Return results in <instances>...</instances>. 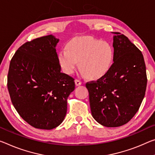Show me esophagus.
<instances>
[{"label": "esophagus", "instance_id": "obj_1", "mask_svg": "<svg viewBox=\"0 0 155 155\" xmlns=\"http://www.w3.org/2000/svg\"><path fill=\"white\" fill-rule=\"evenodd\" d=\"M75 84H76V85L78 86V85H81V81L78 80V79H76L75 80Z\"/></svg>", "mask_w": 155, "mask_h": 155}]
</instances>
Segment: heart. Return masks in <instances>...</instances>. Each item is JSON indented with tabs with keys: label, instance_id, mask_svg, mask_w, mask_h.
Segmentation results:
<instances>
[{
	"label": "heart",
	"instance_id": "b5f03b06",
	"mask_svg": "<svg viewBox=\"0 0 155 155\" xmlns=\"http://www.w3.org/2000/svg\"><path fill=\"white\" fill-rule=\"evenodd\" d=\"M61 49L58 61L62 70L67 74H72L78 61L81 72L90 78H99L109 72L114 60V50L107 41L92 36H79L68 43Z\"/></svg>",
	"mask_w": 155,
	"mask_h": 155
}]
</instances>
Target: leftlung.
<instances>
[{
    "label": "left lung",
    "instance_id": "1",
    "mask_svg": "<svg viewBox=\"0 0 155 155\" xmlns=\"http://www.w3.org/2000/svg\"><path fill=\"white\" fill-rule=\"evenodd\" d=\"M114 60L111 69L97 81L86 83L92 115L105 127H119L138 111L147 85L141 51L128 38L112 32Z\"/></svg>",
    "mask_w": 155,
    "mask_h": 155
}]
</instances>
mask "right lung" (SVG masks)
Returning <instances> with one entry per match:
<instances>
[{"label":"right lung","mask_w":155,"mask_h":155,"mask_svg":"<svg viewBox=\"0 0 155 155\" xmlns=\"http://www.w3.org/2000/svg\"><path fill=\"white\" fill-rule=\"evenodd\" d=\"M59 39L48 35L28 41L12 57L7 88L14 107L27 123L51 130L63 122L74 79L61 72L56 45Z\"/></svg>","instance_id":"obj_1"}]
</instances>
